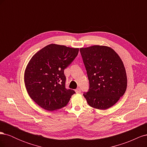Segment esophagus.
Masks as SVG:
<instances>
[{"instance_id": "obj_1", "label": "esophagus", "mask_w": 147, "mask_h": 147, "mask_svg": "<svg viewBox=\"0 0 147 147\" xmlns=\"http://www.w3.org/2000/svg\"><path fill=\"white\" fill-rule=\"evenodd\" d=\"M75 92H76V93H80L81 92V90L80 88H77L75 90Z\"/></svg>"}]
</instances>
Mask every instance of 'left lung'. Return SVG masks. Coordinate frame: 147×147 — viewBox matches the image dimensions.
Masks as SVG:
<instances>
[{"mask_svg":"<svg viewBox=\"0 0 147 147\" xmlns=\"http://www.w3.org/2000/svg\"><path fill=\"white\" fill-rule=\"evenodd\" d=\"M86 67L90 88L83 94L88 105L106 110L125 92L127 76L122 60L112 48L93 45L80 49Z\"/></svg>","mask_w":147,"mask_h":147,"instance_id":"left-lung-1","label":"left lung"}]
</instances>
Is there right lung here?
I'll return each mask as SVG.
<instances>
[{
	"label": "right lung",
	"instance_id": "1",
	"mask_svg": "<svg viewBox=\"0 0 147 147\" xmlns=\"http://www.w3.org/2000/svg\"><path fill=\"white\" fill-rule=\"evenodd\" d=\"M79 48L50 44L32 57L24 72L30 97L43 109L57 110L66 106L75 92L65 88L64 70L78 55Z\"/></svg>",
	"mask_w": 147,
	"mask_h": 147
}]
</instances>
